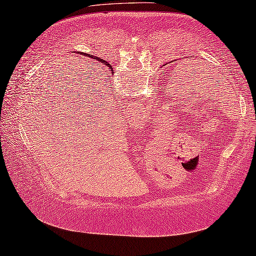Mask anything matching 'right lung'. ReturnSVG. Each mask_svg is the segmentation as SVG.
Instances as JSON below:
<instances>
[{"mask_svg":"<svg viewBox=\"0 0 256 256\" xmlns=\"http://www.w3.org/2000/svg\"><path fill=\"white\" fill-rule=\"evenodd\" d=\"M87 54H86V56H87ZM88 57H92V58L94 56H92V54H89V56H88ZM103 64H104V65H106V66H108V68H110V70H112V68H111V65H110V64H106V62H103Z\"/></svg>","mask_w":256,"mask_h":256,"instance_id":"add662e5","label":"right lung"}]
</instances>
